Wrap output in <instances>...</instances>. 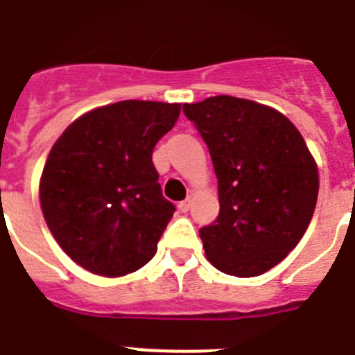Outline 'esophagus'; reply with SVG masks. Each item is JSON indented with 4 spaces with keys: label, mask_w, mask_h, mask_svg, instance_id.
Returning <instances> with one entry per match:
<instances>
[{
    "label": "esophagus",
    "mask_w": 355,
    "mask_h": 355,
    "mask_svg": "<svg viewBox=\"0 0 355 355\" xmlns=\"http://www.w3.org/2000/svg\"><path fill=\"white\" fill-rule=\"evenodd\" d=\"M190 206H191V200H190V199H187V200H181V202L178 204V207H180V211H181V213H187V211L190 209Z\"/></svg>",
    "instance_id": "obj_1"
}]
</instances>
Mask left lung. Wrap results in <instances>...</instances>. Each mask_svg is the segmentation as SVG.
<instances>
[{
    "mask_svg": "<svg viewBox=\"0 0 355 355\" xmlns=\"http://www.w3.org/2000/svg\"><path fill=\"white\" fill-rule=\"evenodd\" d=\"M209 149L220 213L199 230L206 257L225 275L250 278L279 264L313 216L318 171L303 135L271 107L220 95L184 103Z\"/></svg>",
    "mask_w": 355,
    "mask_h": 355,
    "instance_id": "8db88e82",
    "label": "left lung"
}]
</instances>
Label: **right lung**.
<instances>
[{
	"instance_id": "1",
	"label": "right lung",
	"mask_w": 355,
	"mask_h": 355,
	"mask_svg": "<svg viewBox=\"0 0 355 355\" xmlns=\"http://www.w3.org/2000/svg\"><path fill=\"white\" fill-rule=\"evenodd\" d=\"M180 110L125 100L80 116L52 146L42 211L58 245L87 271L123 276L155 257L175 206L162 193L153 149Z\"/></svg>"
}]
</instances>
